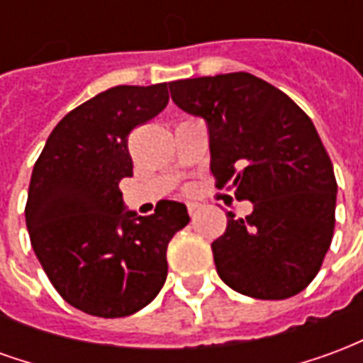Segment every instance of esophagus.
Here are the masks:
<instances>
[{"instance_id":"1","label":"esophagus","mask_w":363,"mask_h":363,"mask_svg":"<svg viewBox=\"0 0 363 363\" xmlns=\"http://www.w3.org/2000/svg\"><path fill=\"white\" fill-rule=\"evenodd\" d=\"M186 208H189L190 216H194V213L200 210V204H198V202H194V200H190V202H186Z\"/></svg>"}]
</instances>
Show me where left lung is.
Instances as JSON below:
<instances>
[{
  "instance_id": "obj_1",
  "label": "left lung",
  "mask_w": 363,
  "mask_h": 363,
  "mask_svg": "<svg viewBox=\"0 0 363 363\" xmlns=\"http://www.w3.org/2000/svg\"><path fill=\"white\" fill-rule=\"evenodd\" d=\"M174 104L206 122L218 186L251 200L228 212L212 243L229 288L255 299H286L319 272L335 233L336 179L311 118L286 93L247 72L169 83Z\"/></svg>"
}]
</instances>
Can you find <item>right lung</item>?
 <instances>
[{"label": "right lung", "mask_w": 363, "mask_h": 363, "mask_svg": "<svg viewBox=\"0 0 363 363\" xmlns=\"http://www.w3.org/2000/svg\"><path fill=\"white\" fill-rule=\"evenodd\" d=\"M169 103L167 83L118 85L67 112L28 184L27 229L52 286L75 309L116 319L151 303L167 280V245L190 221L161 200L151 216L124 208L128 135Z\"/></svg>", "instance_id": "right-lung-1"}]
</instances>
